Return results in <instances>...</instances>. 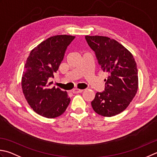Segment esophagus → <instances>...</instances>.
Here are the masks:
<instances>
[{
	"mask_svg": "<svg viewBox=\"0 0 157 157\" xmlns=\"http://www.w3.org/2000/svg\"><path fill=\"white\" fill-rule=\"evenodd\" d=\"M83 90H82V89H78V88H75L73 89V93H75V94H77V93H81L83 92Z\"/></svg>",
	"mask_w": 157,
	"mask_h": 157,
	"instance_id": "esophagus-1",
	"label": "esophagus"
}]
</instances>
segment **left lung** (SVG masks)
Instances as JSON below:
<instances>
[{
    "label": "left lung",
    "instance_id": "left-lung-1",
    "mask_svg": "<svg viewBox=\"0 0 157 157\" xmlns=\"http://www.w3.org/2000/svg\"><path fill=\"white\" fill-rule=\"evenodd\" d=\"M86 40L95 52L103 72L105 91L96 93L91 102L98 114L112 117L123 112L136 96L138 88L137 64L133 55L122 44L103 36H86Z\"/></svg>",
    "mask_w": 157,
    "mask_h": 157
}]
</instances>
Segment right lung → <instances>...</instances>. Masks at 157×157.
I'll return each instance as SVG.
<instances>
[{
	"instance_id": "right-lung-1",
	"label": "right lung",
	"mask_w": 157,
	"mask_h": 157,
	"mask_svg": "<svg viewBox=\"0 0 157 157\" xmlns=\"http://www.w3.org/2000/svg\"><path fill=\"white\" fill-rule=\"evenodd\" d=\"M75 39L71 35H55L45 39L31 50L21 78L25 99L36 113L48 118L60 116L70 103L66 91L50 88L51 78L56 73L64 52Z\"/></svg>"
}]
</instances>
